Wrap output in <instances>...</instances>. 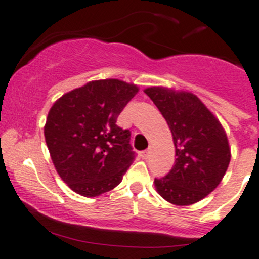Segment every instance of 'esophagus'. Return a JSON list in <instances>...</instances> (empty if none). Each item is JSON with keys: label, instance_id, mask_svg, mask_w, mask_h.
Listing matches in <instances>:
<instances>
[{"label": "esophagus", "instance_id": "obj_1", "mask_svg": "<svg viewBox=\"0 0 259 259\" xmlns=\"http://www.w3.org/2000/svg\"><path fill=\"white\" fill-rule=\"evenodd\" d=\"M148 154H149V151H141L139 152V157H141V158H143V159H147L148 158Z\"/></svg>", "mask_w": 259, "mask_h": 259}]
</instances>
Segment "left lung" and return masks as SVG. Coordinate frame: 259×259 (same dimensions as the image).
Segmentation results:
<instances>
[{"instance_id": "8db88e82", "label": "left lung", "mask_w": 259, "mask_h": 259, "mask_svg": "<svg viewBox=\"0 0 259 259\" xmlns=\"http://www.w3.org/2000/svg\"><path fill=\"white\" fill-rule=\"evenodd\" d=\"M144 93L167 121L175 144V165L154 187L175 206H190L213 192L231 158L224 127L206 105L190 92L151 87Z\"/></svg>"}]
</instances>
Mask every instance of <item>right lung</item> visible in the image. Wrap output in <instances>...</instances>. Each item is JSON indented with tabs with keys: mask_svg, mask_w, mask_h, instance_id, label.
<instances>
[{
	"mask_svg": "<svg viewBox=\"0 0 259 259\" xmlns=\"http://www.w3.org/2000/svg\"><path fill=\"white\" fill-rule=\"evenodd\" d=\"M139 88L118 79L93 80L53 103L45 138L60 178L83 197L117 187L135 159L130 132L116 125Z\"/></svg>",
	"mask_w": 259,
	"mask_h": 259,
	"instance_id": "obj_1",
	"label": "right lung"
}]
</instances>
